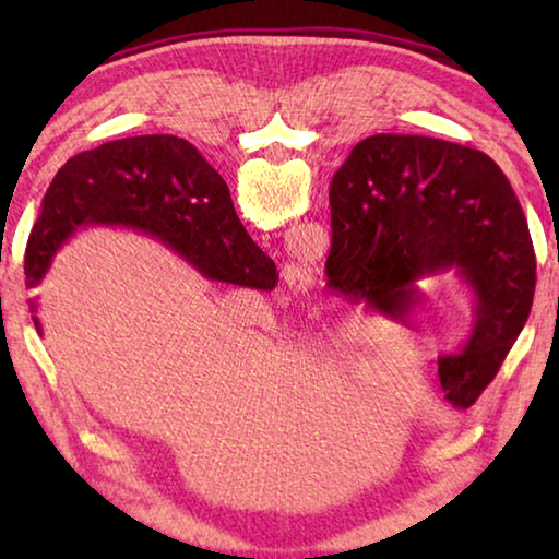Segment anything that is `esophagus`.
Wrapping results in <instances>:
<instances>
[{"mask_svg": "<svg viewBox=\"0 0 559 559\" xmlns=\"http://www.w3.org/2000/svg\"><path fill=\"white\" fill-rule=\"evenodd\" d=\"M283 278H286V283L293 290L302 293V290H308V286H310V269L300 266V263H288L286 273H283Z\"/></svg>", "mask_w": 559, "mask_h": 559, "instance_id": "esophagus-1", "label": "esophagus"}]
</instances>
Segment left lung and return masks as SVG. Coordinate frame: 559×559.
<instances>
[{
  "label": "left lung",
  "mask_w": 559,
  "mask_h": 559,
  "mask_svg": "<svg viewBox=\"0 0 559 559\" xmlns=\"http://www.w3.org/2000/svg\"><path fill=\"white\" fill-rule=\"evenodd\" d=\"M333 288L412 323L424 278H456L471 296V333L439 357L453 409L493 382L535 293V249L513 187L480 150L424 135L357 143L330 185Z\"/></svg>",
  "instance_id": "1"
}]
</instances>
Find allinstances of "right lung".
Returning <instances> with one entry per match:
<instances>
[{"label": "right lung", "mask_w": 559, "mask_h": 559, "mask_svg": "<svg viewBox=\"0 0 559 559\" xmlns=\"http://www.w3.org/2000/svg\"><path fill=\"white\" fill-rule=\"evenodd\" d=\"M91 226L147 234L204 278L273 288L276 263L263 253L231 204L222 175L177 135H138L79 153L53 177L26 246V288L44 281L56 253ZM44 335L39 296L29 298Z\"/></svg>", "instance_id": "obj_1"}]
</instances>
